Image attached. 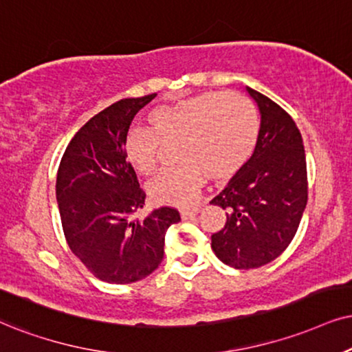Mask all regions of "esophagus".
Returning a JSON list of instances; mask_svg holds the SVG:
<instances>
[{
    "instance_id": "1",
    "label": "esophagus",
    "mask_w": 352,
    "mask_h": 352,
    "mask_svg": "<svg viewBox=\"0 0 352 352\" xmlns=\"http://www.w3.org/2000/svg\"><path fill=\"white\" fill-rule=\"evenodd\" d=\"M198 212H199V208L195 206V208H191V209H182L180 216H182V219H190V217L197 216Z\"/></svg>"
}]
</instances>
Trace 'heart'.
Here are the masks:
<instances>
[{
  "mask_svg": "<svg viewBox=\"0 0 352 352\" xmlns=\"http://www.w3.org/2000/svg\"><path fill=\"white\" fill-rule=\"evenodd\" d=\"M151 130L133 128L123 140L126 162L141 175H154L161 162V143H177L180 166L149 185L155 203H193L206 177L228 180L242 170L255 153L260 120L255 105L237 92L204 94L155 107L148 115Z\"/></svg>",
  "mask_w": 352,
  "mask_h": 352,
  "instance_id": "heart-1",
  "label": "heart"
}]
</instances>
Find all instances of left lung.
Here are the masks:
<instances>
[{"label": "left lung", "instance_id": "1", "mask_svg": "<svg viewBox=\"0 0 352 352\" xmlns=\"http://www.w3.org/2000/svg\"><path fill=\"white\" fill-rule=\"evenodd\" d=\"M260 110V135L252 159L212 199L226 209L224 229L211 235L222 263L260 268L289 247L307 204V162L294 120L276 102L247 87Z\"/></svg>", "mask_w": 352, "mask_h": 352}]
</instances>
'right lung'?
<instances>
[{"mask_svg":"<svg viewBox=\"0 0 352 352\" xmlns=\"http://www.w3.org/2000/svg\"><path fill=\"white\" fill-rule=\"evenodd\" d=\"M157 94L122 99L92 117L69 141L56 175V201L71 252L100 281L130 284L161 265L164 240L180 221L173 208L135 214L146 193L123 155L135 115Z\"/></svg>","mask_w":352,"mask_h":352,"instance_id":"1","label":"right lung"}]
</instances>
